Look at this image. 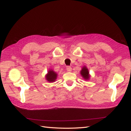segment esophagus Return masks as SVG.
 <instances>
[{
  "mask_svg": "<svg viewBox=\"0 0 131 131\" xmlns=\"http://www.w3.org/2000/svg\"><path fill=\"white\" fill-rule=\"evenodd\" d=\"M72 67H70V66H67V70L68 71V72H71L72 71Z\"/></svg>",
  "mask_w": 131,
  "mask_h": 131,
  "instance_id": "34e87169",
  "label": "esophagus"
}]
</instances>
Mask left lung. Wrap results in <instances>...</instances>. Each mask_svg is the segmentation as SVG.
<instances>
[{"label": "left lung", "instance_id": "1", "mask_svg": "<svg viewBox=\"0 0 131 131\" xmlns=\"http://www.w3.org/2000/svg\"><path fill=\"white\" fill-rule=\"evenodd\" d=\"M81 74L82 76V77L84 78L85 79H86V80H88V79H89L90 78L89 70L86 67H84L82 68V69L81 71Z\"/></svg>", "mask_w": 131, "mask_h": 131}]
</instances>
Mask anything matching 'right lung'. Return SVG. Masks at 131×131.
I'll return each instance as SVG.
<instances>
[{
  "mask_svg": "<svg viewBox=\"0 0 131 131\" xmlns=\"http://www.w3.org/2000/svg\"><path fill=\"white\" fill-rule=\"evenodd\" d=\"M57 74L53 70H49L46 75V79L49 82H54L57 78Z\"/></svg>",
  "mask_w": 131,
  "mask_h": 131,
  "instance_id": "right-lung-1",
  "label": "right lung"
}]
</instances>
